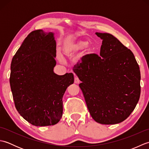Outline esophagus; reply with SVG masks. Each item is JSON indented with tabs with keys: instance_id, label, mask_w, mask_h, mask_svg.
I'll return each instance as SVG.
<instances>
[{
	"instance_id": "34e87169",
	"label": "esophagus",
	"mask_w": 149,
	"mask_h": 149,
	"mask_svg": "<svg viewBox=\"0 0 149 149\" xmlns=\"http://www.w3.org/2000/svg\"><path fill=\"white\" fill-rule=\"evenodd\" d=\"M74 83L75 84H79L80 83V80L79 79V78L77 77H75L74 78Z\"/></svg>"
}]
</instances>
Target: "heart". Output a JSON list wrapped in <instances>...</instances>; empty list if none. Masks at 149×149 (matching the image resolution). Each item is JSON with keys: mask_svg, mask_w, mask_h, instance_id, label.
I'll list each match as a JSON object with an SVG mask.
<instances>
[{"mask_svg": "<svg viewBox=\"0 0 149 149\" xmlns=\"http://www.w3.org/2000/svg\"><path fill=\"white\" fill-rule=\"evenodd\" d=\"M87 45L88 42L84 40H79L68 43L63 47V54L67 57H72L80 50L84 49ZM58 58L60 59L61 58L59 54H58Z\"/></svg>", "mask_w": 149, "mask_h": 149, "instance_id": "1", "label": "heart"}]
</instances>
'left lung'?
Masks as SVG:
<instances>
[{
  "label": "left lung",
  "instance_id": "1",
  "mask_svg": "<svg viewBox=\"0 0 149 149\" xmlns=\"http://www.w3.org/2000/svg\"><path fill=\"white\" fill-rule=\"evenodd\" d=\"M96 34L102 40L100 56L85 55L73 70L81 81L79 87L93 120L116 124L127 118L138 102L140 67L131 50L112 34Z\"/></svg>",
  "mask_w": 149,
  "mask_h": 149
}]
</instances>
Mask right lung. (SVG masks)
Listing matches in <instances>:
<instances>
[{"mask_svg": "<svg viewBox=\"0 0 149 149\" xmlns=\"http://www.w3.org/2000/svg\"><path fill=\"white\" fill-rule=\"evenodd\" d=\"M56 42L52 33L28 34L12 59L9 82L16 109L35 126L53 125L63 115V97L74 83L72 73L58 75Z\"/></svg>", "mask_w": 149, "mask_h": 149, "instance_id": "right-lung-1", "label": "right lung"}]
</instances>
